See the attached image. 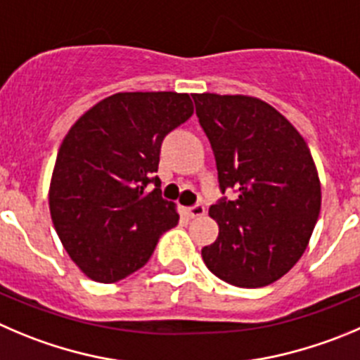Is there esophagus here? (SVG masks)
<instances>
[{
	"instance_id": "1",
	"label": "esophagus",
	"mask_w": 360,
	"mask_h": 360,
	"mask_svg": "<svg viewBox=\"0 0 360 360\" xmlns=\"http://www.w3.org/2000/svg\"><path fill=\"white\" fill-rule=\"evenodd\" d=\"M186 214L190 218H199V217H202L204 213H206V207L202 206V204H195V206H191V207H186Z\"/></svg>"
}]
</instances>
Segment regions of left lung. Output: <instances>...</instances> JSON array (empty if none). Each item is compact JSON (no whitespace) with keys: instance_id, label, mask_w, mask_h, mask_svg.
<instances>
[{"instance_id":"obj_1","label":"left lung","mask_w":360,"mask_h":360,"mask_svg":"<svg viewBox=\"0 0 360 360\" xmlns=\"http://www.w3.org/2000/svg\"><path fill=\"white\" fill-rule=\"evenodd\" d=\"M217 160L221 193L210 217L218 238L202 259L218 278L263 288L297 264L316 226L321 186L311 150L293 124L250 96L193 94Z\"/></svg>"}]
</instances>
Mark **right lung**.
<instances>
[{"mask_svg":"<svg viewBox=\"0 0 360 360\" xmlns=\"http://www.w3.org/2000/svg\"><path fill=\"white\" fill-rule=\"evenodd\" d=\"M191 113L188 94L119 92L65 134L49 211L63 248L89 278L110 284L140 270L161 234L177 226L176 204L161 197L156 172L161 142Z\"/></svg>","mask_w":360,"mask_h":360,"instance_id":"right-lung-1","label":"right lung"}]
</instances>
